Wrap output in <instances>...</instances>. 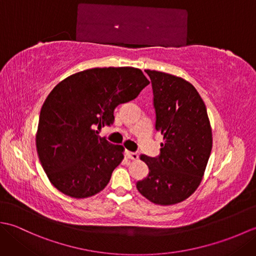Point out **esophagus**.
I'll use <instances>...</instances> for the list:
<instances>
[{
    "instance_id": "34e87169",
    "label": "esophagus",
    "mask_w": 256,
    "mask_h": 256,
    "mask_svg": "<svg viewBox=\"0 0 256 256\" xmlns=\"http://www.w3.org/2000/svg\"><path fill=\"white\" fill-rule=\"evenodd\" d=\"M128 157L130 160H138V154L135 153V152H128Z\"/></svg>"
}]
</instances>
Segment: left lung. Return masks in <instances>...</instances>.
Masks as SVG:
<instances>
[{
  "label": "left lung",
  "mask_w": 256,
  "mask_h": 256,
  "mask_svg": "<svg viewBox=\"0 0 256 256\" xmlns=\"http://www.w3.org/2000/svg\"><path fill=\"white\" fill-rule=\"evenodd\" d=\"M153 88L155 130L164 135L160 154L140 155L150 172L136 188L160 206L182 202L198 188L212 148L204 102L194 86L170 74L145 70Z\"/></svg>",
  "instance_id": "left-lung-1"
}]
</instances>
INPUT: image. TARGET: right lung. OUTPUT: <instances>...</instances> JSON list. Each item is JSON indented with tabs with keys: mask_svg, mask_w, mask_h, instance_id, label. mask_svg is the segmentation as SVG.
<instances>
[{
	"mask_svg": "<svg viewBox=\"0 0 256 256\" xmlns=\"http://www.w3.org/2000/svg\"><path fill=\"white\" fill-rule=\"evenodd\" d=\"M148 84L138 68H92L52 90L40 110L36 148L59 192L80 199L104 189L124 148L99 136L96 128L110 126L114 108L135 99Z\"/></svg>",
	"mask_w": 256,
	"mask_h": 256,
	"instance_id": "1",
	"label": "right lung"
}]
</instances>
